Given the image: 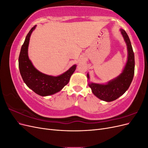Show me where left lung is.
Here are the masks:
<instances>
[{
  "label": "left lung",
  "instance_id": "obj_1",
  "mask_svg": "<svg viewBox=\"0 0 148 148\" xmlns=\"http://www.w3.org/2000/svg\"><path fill=\"white\" fill-rule=\"evenodd\" d=\"M120 30L126 42L128 51L127 62L122 73L107 84L88 83L94 95L99 99L106 102H111L117 99L126 92L130 86L135 73V56L130 40L125 30L123 29ZM87 78L88 79H89L88 73Z\"/></svg>",
  "mask_w": 148,
  "mask_h": 148
}]
</instances>
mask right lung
I'll list each match as a JSON object with an SVG mask.
<instances>
[{
	"label": "right lung",
	"instance_id": "add662e5",
	"mask_svg": "<svg viewBox=\"0 0 148 148\" xmlns=\"http://www.w3.org/2000/svg\"><path fill=\"white\" fill-rule=\"evenodd\" d=\"M36 26V25L34 26L29 31L21 46L18 66L21 77L27 86L38 95L47 96L60 91L68 84L77 65H73L65 73L57 77L42 73L36 69L31 63L28 54L30 36Z\"/></svg>",
	"mask_w": 148,
	"mask_h": 148
}]
</instances>
